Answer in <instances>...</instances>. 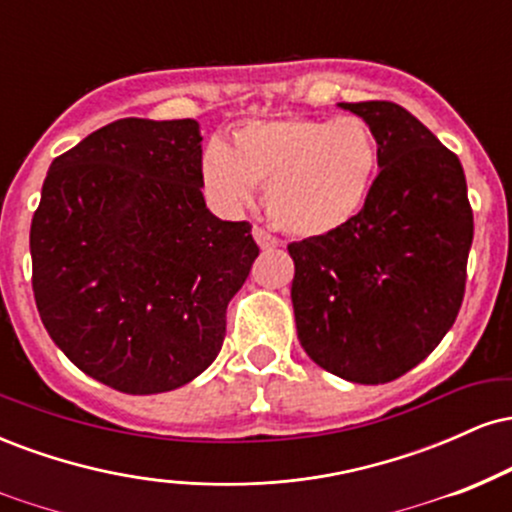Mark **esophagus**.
<instances>
[{"mask_svg":"<svg viewBox=\"0 0 512 512\" xmlns=\"http://www.w3.org/2000/svg\"><path fill=\"white\" fill-rule=\"evenodd\" d=\"M252 238H255V243L260 245L262 250H274V248H279V240H276L272 233H267L264 231V228H252Z\"/></svg>","mask_w":512,"mask_h":512,"instance_id":"1","label":"esophagus"}]
</instances>
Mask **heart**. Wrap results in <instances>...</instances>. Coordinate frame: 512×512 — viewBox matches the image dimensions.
<instances>
[{"label":"heart","instance_id":"obj_1","mask_svg":"<svg viewBox=\"0 0 512 512\" xmlns=\"http://www.w3.org/2000/svg\"><path fill=\"white\" fill-rule=\"evenodd\" d=\"M378 166V139L361 117L289 115L245 122L231 146L209 144L202 185L223 211L250 204L255 185H264V209L276 228L322 238L361 214Z\"/></svg>","mask_w":512,"mask_h":512}]
</instances>
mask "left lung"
<instances>
[{"instance_id":"left-lung-1","label":"left lung","mask_w":512,"mask_h":512,"mask_svg":"<svg viewBox=\"0 0 512 512\" xmlns=\"http://www.w3.org/2000/svg\"><path fill=\"white\" fill-rule=\"evenodd\" d=\"M337 105L373 129L380 173L349 226L289 245L291 303L317 366L380 385L419 366L455 322L474 219L460 158L409 110Z\"/></svg>"}]
</instances>
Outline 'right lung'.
Listing matches in <instances>:
<instances>
[{"label": "right lung", "mask_w": 512, "mask_h": 512, "mask_svg": "<svg viewBox=\"0 0 512 512\" xmlns=\"http://www.w3.org/2000/svg\"><path fill=\"white\" fill-rule=\"evenodd\" d=\"M195 120L110 122L43 182L31 223L40 320L76 368L127 395L187 385L219 356L260 248L202 195Z\"/></svg>", "instance_id": "1"}]
</instances>
